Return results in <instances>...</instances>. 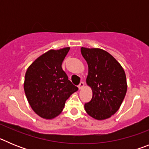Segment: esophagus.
<instances>
[{"instance_id":"1","label":"esophagus","mask_w":149,"mask_h":149,"mask_svg":"<svg viewBox=\"0 0 149 149\" xmlns=\"http://www.w3.org/2000/svg\"><path fill=\"white\" fill-rule=\"evenodd\" d=\"M84 83L83 82V81H81V82L80 83V84H79V85H78L79 89H81L83 87H84Z\"/></svg>"}]
</instances>
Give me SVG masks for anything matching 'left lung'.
<instances>
[{
	"label": "left lung",
	"mask_w": 149,
	"mask_h": 149,
	"mask_svg": "<svg viewBox=\"0 0 149 149\" xmlns=\"http://www.w3.org/2000/svg\"><path fill=\"white\" fill-rule=\"evenodd\" d=\"M88 64L86 84L93 98L84 104L90 116L98 120L108 119L119 110L127 92V81L122 65L111 54L100 48H81Z\"/></svg>",
	"instance_id": "obj_1"
}]
</instances>
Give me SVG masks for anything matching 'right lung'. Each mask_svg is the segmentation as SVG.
Segmentation results:
<instances>
[{
	"label": "right lung",
	"mask_w": 149,
	"mask_h": 149,
	"mask_svg": "<svg viewBox=\"0 0 149 149\" xmlns=\"http://www.w3.org/2000/svg\"><path fill=\"white\" fill-rule=\"evenodd\" d=\"M70 48L50 50L38 57L27 68L24 89L30 107L42 118L57 116L69 96L77 91L62 68Z\"/></svg>",
	"instance_id": "1"
}]
</instances>
